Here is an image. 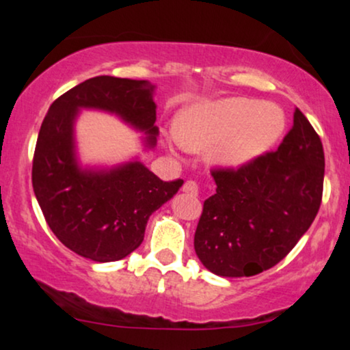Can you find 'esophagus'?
Returning a JSON list of instances; mask_svg holds the SVG:
<instances>
[{
  "mask_svg": "<svg viewBox=\"0 0 350 350\" xmlns=\"http://www.w3.org/2000/svg\"><path fill=\"white\" fill-rule=\"evenodd\" d=\"M183 191L187 192L191 196H198L199 194V184L196 180H186L183 186Z\"/></svg>",
  "mask_w": 350,
  "mask_h": 350,
  "instance_id": "34e87169",
  "label": "esophagus"
}]
</instances>
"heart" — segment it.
I'll return each mask as SVG.
<instances>
[{"label": "heart", "instance_id": "1", "mask_svg": "<svg viewBox=\"0 0 350 350\" xmlns=\"http://www.w3.org/2000/svg\"><path fill=\"white\" fill-rule=\"evenodd\" d=\"M284 126L286 116L275 103L232 97L189 108L176 123V136L186 150H212V161L239 167L273 146Z\"/></svg>", "mask_w": 350, "mask_h": 350}]
</instances>
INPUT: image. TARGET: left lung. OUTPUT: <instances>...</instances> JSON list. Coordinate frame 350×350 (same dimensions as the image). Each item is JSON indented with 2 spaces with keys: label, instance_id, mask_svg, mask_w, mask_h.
Listing matches in <instances>:
<instances>
[{
  "label": "left lung",
  "instance_id": "left-lung-1",
  "mask_svg": "<svg viewBox=\"0 0 350 350\" xmlns=\"http://www.w3.org/2000/svg\"><path fill=\"white\" fill-rule=\"evenodd\" d=\"M211 172L217 189L204 200L196 253L219 276L258 275L295 248L317 215L324 184L323 143L296 108L293 128L278 150Z\"/></svg>",
  "mask_w": 350,
  "mask_h": 350
}]
</instances>
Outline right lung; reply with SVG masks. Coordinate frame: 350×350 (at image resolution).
Wrapping results in <instances>:
<instances>
[{
  "mask_svg": "<svg viewBox=\"0 0 350 350\" xmlns=\"http://www.w3.org/2000/svg\"><path fill=\"white\" fill-rule=\"evenodd\" d=\"M152 88L146 80L88 79L54 100L39 130L33 189L44 219L69 250L94 262H116L136 250L150 215L184 180H161L139 161L82 171L74 152L75 116L80 108L111 111L144 131L148 146H154Z\"/></svg>",
  "mask_w": 350,
  "mask_h": 350,
  "instance_id": "add662e5",
  "label": "right lung"
}]
</instances>
